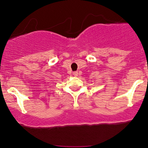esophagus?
Wrapping results in <instances>:
<instances>
[{"instance_id": "1", "label": "esophagus", "mask_w": 148, "mask_h": 148, "mask_svg": "<svg viewBox=\"0 0 148 148\" xmlns=\"http://www.w3.org/2000/svg\"><path fill=\"white\" fill-rule=\"evenodd\" d=\"M73 74H74V76H76L78 75V72H73Z\"/></svg>"}]
</instances>
